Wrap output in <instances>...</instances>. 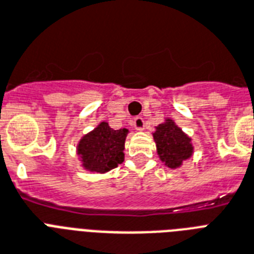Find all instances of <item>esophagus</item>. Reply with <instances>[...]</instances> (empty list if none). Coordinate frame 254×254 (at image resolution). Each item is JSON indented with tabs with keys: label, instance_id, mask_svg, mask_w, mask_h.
<instances>
[{
	"label": "esophagus",
	"instance_id": "1",
	"mask_svg": "<svg viewBox=\"0 0 254 254\" xmlns=\"http://www.w3.org/2000/svg\"><path fill=\"white\" fill-rule=\"evenodd\" d=\"M133 127H134L135 130H143L145 127V121H143L142 117H135L133 120Z\"/></svg>",
	"mask_w": 254,
	"mask_h": 254
}]
</instances>
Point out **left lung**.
Returning <instances> with one entry per match:
<instances>
[{"mask_svg": "<svg viewBox=\"0 0 254 254\" xmlns=\"http://www.w3.org/2000/svg\"><path fill=\"white\" fill-rule=\"evenodd\" d=\"M155 129L157 130L153 135L157 143V151L161 161L165 162L167 167L177 169L185 159H189L192 155L191 138L175 125L173 120L167 119Z\"/></svg>", "mask_w": 254, "mask_h": 254, "instance_id": "obj_1", "label": "left lung"}]
</instances>
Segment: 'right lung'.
<instances>
[{
  "mask_svg": "<svg viewBox=\"0 0 254 254\" xmlns=\"http://www.w3.org/2000/svg\"><path fill=\"white\" fill-rule=\"evenodd\" d=\"M127 129H112L108 123H101L85 134L77 145L83 167L95 173H107L124 162V146Z\"/></svg>",
  "mask_w": 254,
  "mask_h": 254,
  "instance_id": "right-lung-1",
  "label": "right lung"
}]
</instances>
